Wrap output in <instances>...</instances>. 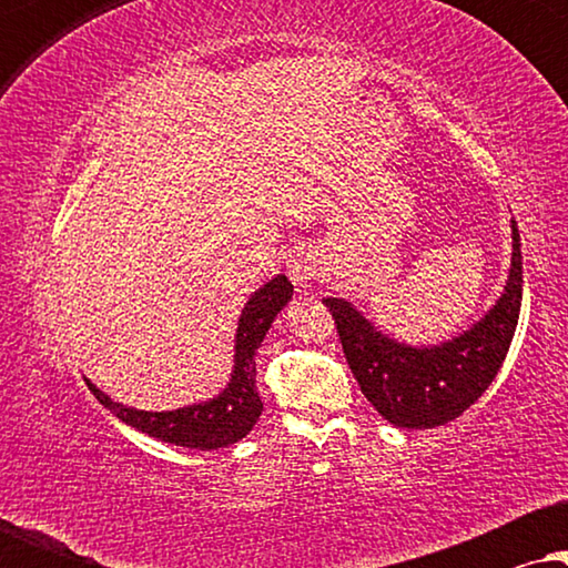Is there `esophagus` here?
I'll return each instance as SVG.
<instances>
[{
    "label": "esophagus",
    "instance_id": "34e87169",
    "mask_svg": "<svg viewBox=\"0 0 568 568\" xmlns=\"http://www.w3.org/2000/svg\"><path fill=\"white\" fill-rule=\"evenodd\" d=\"M315 271H317V263L313 258V253L307 251H294L290 255V261H286V274H290V278L300 286V290L313 282Z\"/></svg>",
    "mask_w": 568,
    "mask_h": 568
}]
</instances>
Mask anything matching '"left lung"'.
<instances>
[{
	"label": "left lung",
	"instance_id": "1",
	"mask_svg": "<svg viewBox=\"0 0 568 568\" xmlns=\"http://www.w3.org/2000/svg\"><path fill=\"white\" fill-rule=\"evenodd\" d=\"M364 398L403 429H434L468 410L494 383L523 307V251L511 220V266L486 315L437 346L395 341L344 297H323Z\"/></svg>",
	"mask_w": 568,
	"mask_h": 568
}]
</instances>
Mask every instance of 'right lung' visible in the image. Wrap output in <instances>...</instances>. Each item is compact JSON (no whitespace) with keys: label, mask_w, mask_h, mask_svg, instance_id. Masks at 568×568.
Here are the masks:
<instances>
[{"label":"right lung","mask_w":568,"mask_h":568,"mask_svg":"<svg viewBox=\"0 0 568 568\" xmlns=\"http://www.w3.org/2000/svg\"><path fill=\"white\" fill-rule=\"evenodd\" d=\"M292 292L294 286L290 278L278 274L263 284L258 292L251 294L237 321L230 383L214 398L175 410H139L115 403L111 395H105L84 377L88 387L113 416H119L123 424L134 426V429L150 434L154 439L191 449L235 445L245 434H251L263 410L258 387H255V354H258L271 323L292 300Z\"/></svg>","instance_id":"add662e5"}]
</instances>
